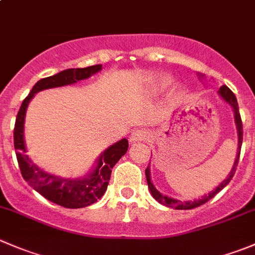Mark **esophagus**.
Wrapping results in <instances>:
<instances>
[{
  "label": "esophagus",
  "instance_id": "34e87169",
  "mask_svg": "<svg viewBox=\"0 0 255 255\" xmlns=\"http://www.w3.org/2000/svg\"><path fill=\"white\" fill-rule=\"evenodd\" d=\"M148 138H149V134L146 130L137 129V130H133L132 134L129 135V142L130 143L142 142V140H146Z\"/></svg>",
  "mask_w": 255,
  "mask_h": 255
}]
</instances>
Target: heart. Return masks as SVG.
<instances>
[{"label":"heart","instance_id":"1","mask_svg":"<svg viewBox=\"0 0 255 255\" xmlns=\"http://www.w3.org/2000/svg\"><path fill=\"white\" fill-rule=\"evenodd\" d=\"M171 81H173V79H171L169 75L160 76V78L156 80V89L159 90L165 89V87H168L169 85L171 84Z\"/></svg>","mask_w":255,"mask_h":255}]
</instances>
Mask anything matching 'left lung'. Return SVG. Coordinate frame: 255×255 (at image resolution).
I'll use <instances>...</instances> for the list:
<instances>
[{"label":"left lung","mask_w":255,"mask_h":255,"mask_svg":"<svg viewBox=\"0 0 255 255\" xmlns=\"http://www.w3.org/2000/svg\"><path fill=\"white\" fill-rule=\"evenodd\" d=\"M218 94H220V96L222 97V99L225 100L227 104H230L231 107L233 109V112H235V122H236V126H237L238 149H237V155H236V160H235V164H233L232 170H231V173L228 174V176L226 177V179L223 180V181L221 182V184L218 185V186L216 187L213 191L208 192V194L205 195L202 199L194 200V201L182 202V201H180V200H175V199H171V197L164 196V195H161L160 192H159L158 190L154 187V185L151 184V180H150V169H149V166H148V168L145 169V176H146V182H148V187H149V190H150V194L153 195V197L156 200V201L160 202V204L164 205V206L174 207L175 210H191V208L201 206V205L206 204L208 200H211L212 197H215L216 194H218V192H220L221 190L226 186V185L230 184V181L232 180L233 175H235L236 169H237V165H238L239 155H241L242 142H243V126H242L241 115H239V109H238V102H237V99H236L235 94H233V92L231 91L227 86H226V85H223V86L220 87V90H218Z\"/></svg>","instance_id":"8db88e82"}]
</instances>
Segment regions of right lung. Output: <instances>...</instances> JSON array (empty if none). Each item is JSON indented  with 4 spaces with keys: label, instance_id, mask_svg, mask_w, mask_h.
<instances>
[{
    "label": "right lung",
    "instance_id": "1",
    "mask_svg": "<svg viewBox=\"0 0 255 255\" xmlns=\"http://www.w3.org/2000/svg\"><path fill=\"white\" fill-rule=\"evenodd\" d=\"M102 65H92L87 68L66 69L49 78H44L33 86L32 91L23 100L22 106L16 117L14 123V150H16L18 165L23 179L42 196L54 204L66 208H81L95 204L104 196L109 185L113 166L118 160L127 153L128 140L126 138L120 142L112 144L100 155L97 165L90 174L79 179H64L51 174L45 173L32 163L25 154L24 144V118L28 104L33 99L34 94L42 90L53 89V87L66 86L75 84L76 81L90 78L94 74L99 73Z\"/></svg>",
    "mask_w": 255,
    "mask_h": 255
}]
</instances>
